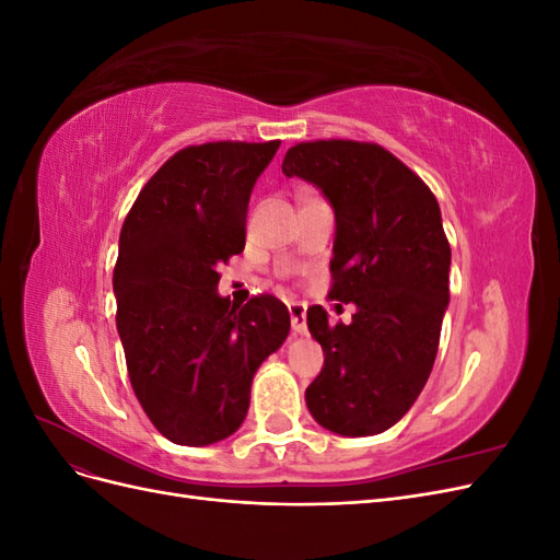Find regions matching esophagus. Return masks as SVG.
Returning <instances> with one entry per match:
<instances>
[{
    "label": "esophagus",
    "instance_id": "34e87169",
    "mask_svg": "<svg viewBox=\"0 0 560 560\" xmlns=\"http://www.w3.org/2000/svg\"><path fill=\"white\" fill-rule=\"evenodd\" d=\"M290 317H292V329L294 334H306V306L303 303H290Z\"/></svg>",
    "mask_w": 560,
    "mask_h": 560
}]
</instances>
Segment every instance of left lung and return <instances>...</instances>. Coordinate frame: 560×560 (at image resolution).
Here are the masks:
<instances>
[{"mask_svg": "<svg viewBox=\"0 0 560 560\" xmlns=\"http://www.w3.org/2000/svg\"><path fill=\"white\" fill-rule=\"evenodd\" d=\"M287 177L322 189L336 214L329 299L350 325L308 308L325 366L306 389L322 428L371 436L411 409L434 366L448 306L451 245L430 186L376 142L315 140L287 149Z\"/></svg>", "mask_w": 560, "mask_h": 560, "instance_id": "left-lung-1", "label": "left lung"}]
</instances>
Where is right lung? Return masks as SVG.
<instances>
[{
  "instance_id": "add662e5",
  "label": "right lung",
  "mask_w": 560,
  "mask_h": 560,
  "mask_svg": "<svg viewBox=\"0 0 560 560\" xmlns=\"http://www.w3.org/2000/svg\"><path fill=\"white\" fill-rule=\"evenodd\" d=\"M280 140L179 149L135 198L114 266L116 329L135 397L179 446L231 436L249 409L254 371L290 334L270 294L243 308L217 294L219 266L245 249L254 182Z\"/></svg>"
}]
</instances>
